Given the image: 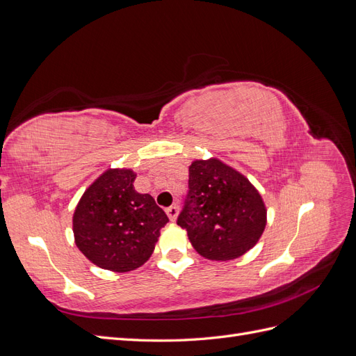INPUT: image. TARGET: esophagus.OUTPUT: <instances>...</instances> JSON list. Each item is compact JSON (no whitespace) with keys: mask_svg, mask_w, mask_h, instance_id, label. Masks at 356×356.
I'll use <instances>...</instances> for the list:
<instances>
[{"mask_svg":"<svg viewBox=\"0 0 356 356\" xmlns=\"http://www.w3.org/2000/svg\"><path fill=\"white\" fill-rule=\"evenodd\" d=\"M166 213H168V217H169L170 221H177L178 213H179V208L177 207V204H174V207H169L166 209Z\"/></svg>","mask_w":356,"mask_h":356,"instance_id":"obj_1","label":"esophagus"}]
</instances>
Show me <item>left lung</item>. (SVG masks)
I'll return each mask as SVG.
<instances>
[{
    "label": "left lung",
    "instance_id": "obj_1",
    "mask_svg": "<svg viewBox=\"0 0 356 356\" xmlns=\"http://www.w3.org/2000/svg\"><path fill=\"white\" fill-rule=\"evenodd\" d=\"M188 195L178 217L193 248L212 261H229L260 241L267 209L258 190L217 157L188 166Z\"/></svg>",
    "mask_w": 356,
    "mask_h": 356
}]
</instances>
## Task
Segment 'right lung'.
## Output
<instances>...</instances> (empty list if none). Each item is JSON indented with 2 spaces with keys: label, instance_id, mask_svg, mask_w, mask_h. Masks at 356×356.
I'll use <instances>...</instances> for the list:
<instances>
[{
  "label": "right lung",
  "instance_id": "right-lung-1",
  "mask_svg": "<svg viewBox=\"0 0 356 356\" xmlns=\"http://www.w3.org/2000/svg\"><path fill=\"white\" fill-rule=\"evenodd\" d=\"M135 178L132 169H106L86 188L72 215L75 245L105 270L141 267L169 221L152 196L135 190Z\"/></svg>",
  "mask_w": 356,
  "mask_h": 356
}]
</instances>
